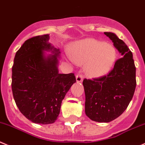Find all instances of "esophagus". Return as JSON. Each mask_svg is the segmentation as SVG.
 <instances>
[{"mask_svg":"<svg viewBox=\"0 0 145 145\" xmlns=\"http://www.w3.org/2000/svg\"><path fill=\"white\" fill-rule=\"evenodd\" d=\"M83 80V76L81 75L80 73H78V75H76V80L78 82H81Z\"/></svg>","mask_w":145,"mask_h":145,"instance_id":"obj_1","label":"esophagus"}]
</instances>
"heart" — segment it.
Instances as JSON below:
<instances>
[{
  "instance_id": "obj_1",
  "label": "heart",
  "mask_w": 145,
  "mask_h": 145,
  "mask_svg": "<svg viewBox=\"0 0 145 145\" xmlns=\"http://www.w3.org/2000/svg\"><path fill=\"white\" fill-rule=\"evenodd\" d=\"M70 55L75 63H85L88 75L97 78L107 74L112 67L116 60L117 50L111 44L88 38L72 45Z\"/></svg>"
}]
</instances>
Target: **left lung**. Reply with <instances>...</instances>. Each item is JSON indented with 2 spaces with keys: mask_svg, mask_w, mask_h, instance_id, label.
<instances>
[{
  "mask_svg": "<svg viewBox=\"0 0 145 145\" xmlns=\"http://www.w3.org/2000/svg\"><path fill=\"white\" fill-rule=\"evenodd\" d=\"M122 55L107 74L82 82L85 94V114L90 120L109 122L120 116L129 105L136 88V67L126 44L112 33L105 32Z\"/></svg>",
  "mask_w": 145,
  "mask_h": 145,
  "instance_id": "1",
  "label": "left lung"
}]
</instances>
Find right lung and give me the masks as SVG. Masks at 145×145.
I'll list each match as a JSON object with an SVG mask.
<instances>
[{
    "mask_svg": "<svg viewBox=\"0 0 145 145\" xmlns=\"http://www.w3.org/2000/svg\"><path fill=\"white\" fill-rule=\"evenodd\" d=\"M48 34L25 41L16 52L12 67V91L20 112L38 124L56 122L63 100L76 82L74 73L60 74L57 69L59 50L48 42ZM44 50L53 56L45 58Z\"/></svg>",
    "mask_w": 145,
    "mask_h": 145,
    "instance_id": "obj_1",
    "label": "right lung"
}]
</instances>
